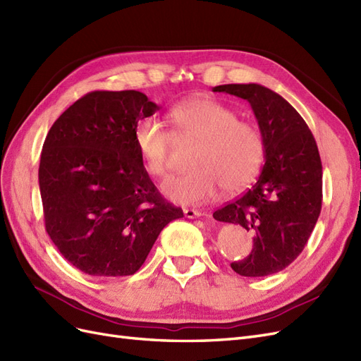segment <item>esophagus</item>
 Wrapping results in <instances>:
<instances>
[{
    "mask_svg": "<svg viewBox=\"0 0 361 361\" xmlns=\"http://www.w3.org/2000/svg\"><path fill=\"white\" fill-rule=\"evenodd\" d=\"M183 214H185V216L187 218H197V216H200L202 215V212L200 211H197V209H183Z\"/></svg>",
    "mask_w": 361,
    "mask_h": 361,
    "instance_id": "esophagus-1",
    "label": "esophagus"
}]
</instances>
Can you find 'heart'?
Masks as SVG:
<instances>
[{
    "instance_id": "b5f03b06",
    "label": "heart",
    "mask_w": 361,
    "mask_h": 361,
    "mask_svg": "<svg viewBox=\"0 0 361 361\" xmlns=\"http://www.w3.org/2000/svg\"><path fill=\"white\" fill-rule=\"evenodd\" d=\"M169 118L171 133L154 118L141 120L134 133L138 154L152 176H164L170 169L171 133L200 141L191 158L194 169L164 182L167 199L200 204L214 197L220 187L235 192L256 178L264 161V140L232 108L209 97H194L174 106Z\"/></svg>"
}]
</instances>
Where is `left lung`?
I'll return each instance as SVG.
<instances>
[{
    "mask_svg": "<svg viewBox=\"0 0 361 361\" xmlns=\"http://www.w3.org/2000/svg\"><path fill=\"white\" fill-rule=\"evenodd\" d=\"M212 92L245 99L264 140L259 179L241 197L214 212L253 235V250L231 267L239 276L276 274L300 256L322 206V164L307 123L279 93L260 84H224Z\"/></svg>",
    "mask_w": 361,
    "mask_h": 361,
    "instance_id": "left-lung-1",
    "label": "left lung"
}]
</instances>
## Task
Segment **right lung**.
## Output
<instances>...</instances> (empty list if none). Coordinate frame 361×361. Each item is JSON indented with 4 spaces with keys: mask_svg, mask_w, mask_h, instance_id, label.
<instances>
[{
    "mask_svg": "<svg viewBox=\"0 0 361 361\" xmlns=\"http://www.w3.org/2000/svg\"><path fill=\"white\" fill-rule=\"evenodd\" d=\"M157 110L141 92H92L54 122L43 143L47 232L85 274L133 276L162 228L183 216L158 192L135 146L138 122Z\"/></svg>",
    "mask_w": 361,
    "mask_h": 361,
    "instance_id": "obj_1",
    "label": "right lung"
}]
</instances>
